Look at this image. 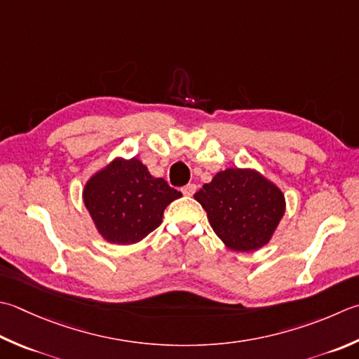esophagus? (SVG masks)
<instances>
[{
  "label": "esophagus",
  "instance_id": "1",
  "mask_svg": "<svg viewBox=\"0 0 359 359\" xmlns=\"http://www.w3.org/2000/svg\"><path fill=\"white\" fill-rule=\"evenodd\" d=\"M182 193L185 196H193L196 193V185L194 184H188L185 187H182Z\"/></svg>",
  "mask_w": 359,
  "mask_h": 359
}]
</instances>
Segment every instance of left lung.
Returning a JSON list of instances; mask_svg holds the SVG:
<instances>
[{
  "label": "left lung",
  "mask_w": 359,
  "mask_h": 359,
  "mask_svg": "<svg viewBox=\"0 0 359 359\" xmlns=\"http://www.w3.org/2000/svg\"><path fill=\"white\" fill-rule=\"evenodd\" d=\"M229 249L252 252L271 241L285 215V196L254 170L229 168L194 194Z\"/></svg>",
  "instance_id": "obj_1"
}]
</instances>
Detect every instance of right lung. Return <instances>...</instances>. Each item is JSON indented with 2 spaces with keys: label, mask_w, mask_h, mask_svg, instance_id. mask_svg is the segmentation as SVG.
<instances>
[{
  "label": "right lung",
  "mask_w": 359,
  "mask_h": 359,
  "mask_svg": "<svg viewBox=\"0 0 359 359\" xmlns=\"http://www.w3.org/2000/svg\"><path fill=\"white\" fill-rule=\"evenodd\" d=\"M83 203L100 235L111 244H135L156 230L165 208L182 193L152 177L138 158H116L90 177Z\"/></svg>",
  "instance_id": "right-lung-1"
}]
</instances>
